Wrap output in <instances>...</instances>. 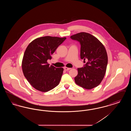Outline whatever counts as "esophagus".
Returning <instances> with one entry per match:
<instances>
[{"mask_svg":"<svg viewBox=\"0 0 131 131\" xmlns=\"http://www.w3.org/2000/svg\"><path fill=\"white\" fill-rule=\"evenodd\" d=\"M64 69L65 70H66V71H69V70L71 69V68H70L66 67H64Z\"/></svg>","mask_w":131,"mask_h":131,"instance_id":"esophagus-1","label":"esophagus"}]
</instances>
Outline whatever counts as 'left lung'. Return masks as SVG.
Returning a JSON list of instances; mask_svg holds the SVG:
<instances>
[{
	"label": "left lung",
	"mask_w": 131,
	"mask_h": 131,
	"mask_svg": "<svg viewBox=\"0 0 131 131\" xmlns=\"http://www.w3.org/2000/svg\"><path fill=\"white\" fill-rule=\"evenodd\" d=\"M70 37L80 42L81 58L83 62L87 61L83 67L78 68L75 83L89 90L97 87L104 78L108 61L104 46L97 38L86 32L78 33Z\"/></svg>",
	"instance_id": "left-lung-1"
}]
</instances>
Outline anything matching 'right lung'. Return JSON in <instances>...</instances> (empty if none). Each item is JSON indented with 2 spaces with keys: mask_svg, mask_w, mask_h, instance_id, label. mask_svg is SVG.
Here are the masks:
<instances>
[{
  "mask_svg": "<svg viewBox=\"0 0 131 131\" xmlns=\"http://www.w3.org/2000/svg\"><path fill=\"white\" fill-rule=\"evenodd\" d=\"M66 37L44 36L38 38L28 45L23 56L21 66L25 78L31 85L41 92H48L57 86L63 68L50 66L47 60Z\"/></svg>",
  "mask_w": 131,
  "mask_h": 131,
  "instance_id": "1",
  "label": "right lung"
}]
</instances>
